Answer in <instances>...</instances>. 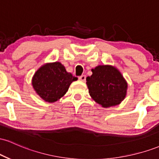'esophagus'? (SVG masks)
<instances>
[{
  "instance_id": "1",
  "label": "esophagus",
  "mask_w": 159,
  "mask_h": 159,
  "mask_svg": "<svg viewBox=\"0 0 159 159\" xmlns=\"http://www.w3.org/2000/svg\"><path fill=\"white\" fill-rule=\"evenodd\" d=\"M78 79L81 81H86V76L85 75H81L78 77Z\"/></svg>"
}]
</instances>
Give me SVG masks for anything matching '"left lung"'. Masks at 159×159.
I'll list each match as a JSON object with an SVG mask.
<instances>
[{
	"mask_svg": "<svg viewBox=\"0 0 159 159\" xmlns=\"http://www.w3.org/2000/svg\"><path fill=\"white\" fill-rule=\"evenodd\" d=\"M92 75L87 77L89 93L103 107L121 103L126 96L128 84L116 67L100 65L92 69Z\"/></svg>",
	"mask_w": 159,
	"mask_h": 159,
	"instance_id": "8db88e82",
	"label": "left lung"
}]
</instances>
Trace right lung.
Listing matches in <instances>:
<instances>
[{
  "instance_id": "obj_1",
  "label": "right lung",
  "mask_w": 159,
  "mask_h": 159,
  "mask_svg": "<svg viewBox=\"0 0 159 159\" xmlns=\"http://www.w3.org/2000/svg\"><path fill=\"white\" fill-rule=\"evenodd\" d=\"M78 78L67 72L60 62L42 66L32 78L34 90L45 102L52 103L66 94L72 81Z\"/></svg>"
}]
</instances>
